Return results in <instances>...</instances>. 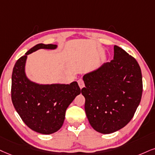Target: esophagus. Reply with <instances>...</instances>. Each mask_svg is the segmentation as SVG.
I'll list each match as a JSON object with an SVG mask.
<instances>
[{"label": "esophagus", "mask_w": 155, "mask_h": 155, "mask_svg": "<svg viewBox=\"0 0 155 155\" xmlns=\"http://www.w3.org/2000/svg\"><path fill=\"white\" fill-rule=\"evenodd\" d=\"M78 85H79V86L81 88H83V87L85 86V83H84V81L83 79H79L78 81Z\"/></svg>", "instance_id": "34e87169"}]
</instances>
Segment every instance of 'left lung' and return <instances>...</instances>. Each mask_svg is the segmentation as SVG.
I'll list each match as a JSON object with an SVG mask.
<instances>
[{
    "mask_svg": "<svg viewBox=\"0 0 155 155\" xmlns=\"http://www.w3.org/2000/svg\"><path fill=\"white\" fill-rule=\"evenodd\" d=\"M114 59L83 76L85 110L91 127L102 134L119 130L131 121L142 98L141 68L134 57L115 45Z\"/></svg>",
    "mask_w": 155,
    "mask_h": 155,
    "instance_id": "left-lung-1",
    "label": "left lung"
}]
</instances>
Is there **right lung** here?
<instances>
[{
  "instance_id": "obj_1",
  "label": "right lung",
  "mask_w": 155,
  "mask_h": 155,
  "mask_svg": "<svg viewBox=\"0 0 155 155\" xmlns=\"http://www.w3.org/2000/svg\"><path fill=\"white\" fill-rule=\"evenodd\" d=\"M55 45L38 44L17 60L13 69L11 100L25 124L43 134L56 132L62 127L65 111L81 93L77 82L70 85H38L28 81L24 67L27 55L39 49H55Z\"/></svg>"
}]
</instances>
